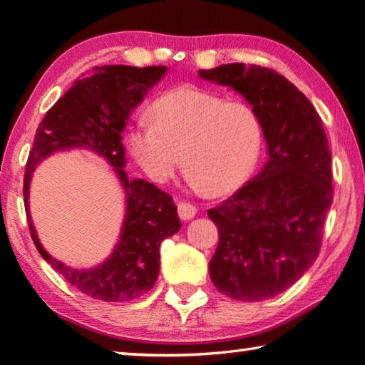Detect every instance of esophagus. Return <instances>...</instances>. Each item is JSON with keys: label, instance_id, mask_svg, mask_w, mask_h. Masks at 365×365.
I'll list each match as a JSON object with an SVG mask.
<instances>
[{"label": "esophagus", "instance_id": "esophagus-1", "mask_svg": "<svg viewBox=\"0 0 365 365\" xmlns=\"http://www.w3.org/2000/svg\"><path fill=\"white\" fill-rule=\"evenodd\" d=\"M196 214V207L190 203H178V217L182 219V221H192Z\"/></svg>", "mask_w": 365, "mask_h": 365}]
</instances>
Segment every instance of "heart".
<instances>
[{"label":"heart","instance_id":"b5f03b06","mask_svg":"<svg viewBox=\"0 0 365 365\" xmlns=\"http://www.w3.org/2000/svg\"><path fill=\"white\" fill-rule=\"evenodd\" d=\"M149 120L130 126L126 146L155 183L172 180L182 158L193 188L225 195L247 180L258 160L262 125L242 102L183 86L162 94Z\"/></svg>","mask_w":365,"mask_h":365}]
</instances>
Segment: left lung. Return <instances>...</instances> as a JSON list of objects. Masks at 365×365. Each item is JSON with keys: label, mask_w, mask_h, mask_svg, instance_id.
Listing matches in <instances>:
<instances>
[{"label": "left lung", "mask_w": 365, "mask_h": 365, "mask_svg": "<svg viewBox=\"0 0 365 365\" xmlns=\"http://www.w3.org/2000/svg\"><path fill=\"white\" fill-rule=\"evenodd\" d=\"M198 76L250 103L266 141L263 169L207 216L219 245L210 276L219 292L255 302L284 292L318 257L331 207V153L312 102L273 69L229 63Z\"/></svg>", "instance_id": "obj_1"}]
</instances>
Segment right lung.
Segmentation results:
<instances>
[{
    "instance_id": "right-lung-1",
    "label": "right lung",
    "mask_w": 365,
    "mask_h": 365,
    "mask_svg": "<svg viewBox=\"0 0 365 365\" xmlns=\"http://www.w3.org/2000/svg\"><path fill=\"white\" fill-rule=\"evenodd\" d=\"M167 74L165 66H96L78 78L65 96L40 121L24 175V205L34 244L45 262L69 284L106 302H128L151 291L159 276L162 240L182 227L172 196L143 178L125 172L126 155L121 133L130 115ZM88 148L114 167L125 192V217L119 242L102 264L71 269L51 257L39 244L28 211V188L35 167L48 155Z\"/></svg>"
}]
</instances>
